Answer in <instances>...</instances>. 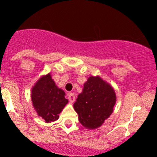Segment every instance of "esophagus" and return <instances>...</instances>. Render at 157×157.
Segmentation results:
<instances>
[{"instance_id":"1","label":"esophagus","mask_w":157,"mask_h":157,"mask_svg":"<svg viewBox=\"0 0 157 157\" xmlns=\"http://www.w3.org/2000/svg\"><path fill=\"white\" fill-rule=\"evenodd\" d=\"M68 99L71 102H74L75 101V95L73 93H68Z\"/></svg>"}]
</instances>
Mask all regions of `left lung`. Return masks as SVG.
Here are the masks:
<instances>
[{"label": "left lung", "instance_id": "obj_1", "mask_svg": "<svg viewBox=\"0 0 157 157\" xmlns=\"http://www.w3.org/2000/svg\"><path fill=\"white\" fill-rule=\"evenodd\" d=\"M116 96L110 85L99 77H89L78 95L74 108L79 121L88 129L102 125L113 112Z\"/></svg>", "mask_w": 157, "mask_h": 157}]
</instances>
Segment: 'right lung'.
Masks as SVG:
<instances>
[{
  "instance_id": "obj_1",
  "label": "right lung",
  "mask_w": 157,
  "mask_h": 157,
  "mask_svg": "<svg viewBox=\"0 0 157 157\" xmlns=\"http://www.w3.org/2000/svg\"><path fill=\"white\" fill-rule=\"evenodd\" d=\"M65 93L57 87L50 74L41 77L32 90V102L38 115L48 122L59 118L68 100L64 97Z\"/></svg>"
}]
</instances>
